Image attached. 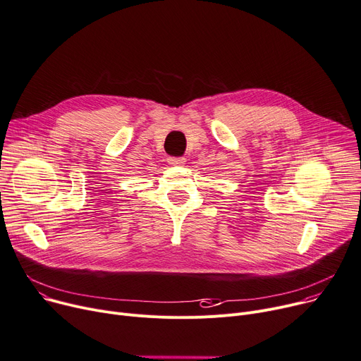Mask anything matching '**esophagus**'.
<instances>
[{
	"label": "esophagus",
	"mask_w": 361,
	"mask_h": 361,
	"mask_svg": "<svg viewBox=\"0 0 361 361\" xmlns=\"http://www.w3.org/2000/svg\"><path fill=\"white\" fill-rule=\"evenodd\" d=\"M168 161L173 166H183L186 160H185V157H169Z\"/></svg>",
	"instance_id": "34e87169"
}]
</instances>
